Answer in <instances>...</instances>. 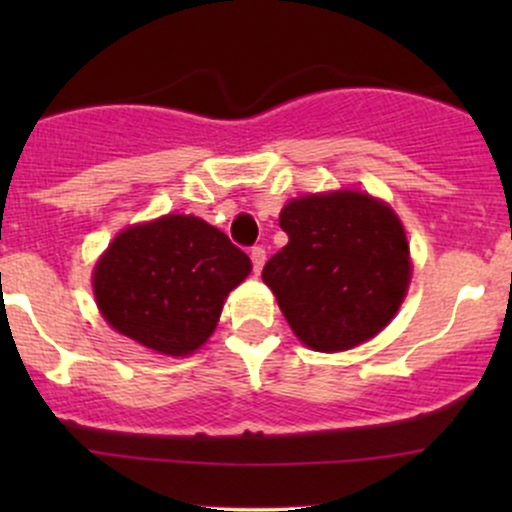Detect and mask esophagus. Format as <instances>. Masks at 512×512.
Returning a JSON list of instances; mask_svg holds the SVG:
<instances>
[{
  "mask_svg": "<svg viewBox=\"0 0 512 512\" xmlns=\"http://www.w3.org/2000/svg\"><path fill=\"white\" fill-rule=\"evenodd\" d=\"M250 260H252V269H255V274H260L264 267V260H267V252H264V248H260V245H255V248L250 250Z\"/></svg>",
  "mask_w": 512,
  "mask_h": 512,
  "instance_id": "esophagus-1",
  "label": "esophagus"
}]
</instances>
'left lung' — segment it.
<instances>
[{"mask_svg": "<svg viewBox=\"0 0 512 512\" xmlns=\"http://www.w3.org/2000/svg\"><path fill=\"white\" fill-rule=\"evenodd\" d=\"M279 226L289 243L269 257L262 279L303 344L346 351L395 317L411 264L387 204L349 190L308 195L281 209Z\"/></svg>", "mask_w": 512, "mask_h": 512, "instance_id": "8db88e82", "label": "left lung"}]
</instances>
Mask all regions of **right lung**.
<instances>
[{
  "instance_id": "right-lung-1",
  "label": "right lung",
  "mask_w": 512,
  "mask_h": 512,
  "mask_svg": "<svg viewBox=\"0 0 512 512\" xmlns=\"http://www.w3.org/2000/svg\"><path fill=\"white\" fill-rule=\"evenodd\" d=\"M250 257L197 216L168 214L122 231L93 272L105 320L168 356L199 349L223 301L250 274Z\"/></svg>"
}]
</instances>
